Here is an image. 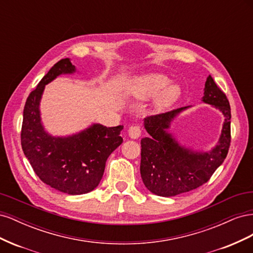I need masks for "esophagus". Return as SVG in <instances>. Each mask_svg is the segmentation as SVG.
<instances>
[{"label":"esophagus","mask_w":253,"mask_h":253,"mask_svg":"<svg viewBox=\"0 0 253 253\" xmlns=\"http://www.w3.org/2000/svg\"><path fill=\"white\" fill-rule=\"evenodd\" d=\"M128 136L132 139H137L141 136V128L138 126H131L128 127Z\"/></svg>","instance_id":"obj_1"}]
</instances>
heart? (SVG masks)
I'll list each match as a JSON object with an SVG mask.
<instances>
[{
	"instance_id": "b5f03b06",
	"label": "heart",
	"mask_w": 253,
	"mask_h": 253,
	"mask_svg": "<svg viewBox=\"0 0 253 253\" xmlns=\"http://www.w3.org/2000/svg\"><path fill=\"white\" fill-rule=\"evenodd\" d=\"M132 94L148 98L158 95L154 100V106L163 111L178 100L181 88L177 83H170V79L160 74H150L138 78L133 87L129 88Z\"/></svg>"
}]
</instances>
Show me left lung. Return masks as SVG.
I'll list each match as a JSON object with an SVG mask.
<instances>
[{
	"mask_svg": "<svg viewBox=\"0 0 253 253\" xmlns=\"http://www.w3.org/2000/svg\"><path fill=\"white\" fill-rule=\"evenodd\" d=\"M203 101L223 113L225 121L218 143L210 152H195L180 145L171 133V122L189 106L144 118L150 137L141 139V178L149 191L170 197L201 187L224 163L231 141V110L228 99L213 78L205 83Z\"/></svg>",
	"mask_w": 253,
	"mask_h": 253,
	"instance_id": "1",
	"label": "left lung"
}]
</instances>
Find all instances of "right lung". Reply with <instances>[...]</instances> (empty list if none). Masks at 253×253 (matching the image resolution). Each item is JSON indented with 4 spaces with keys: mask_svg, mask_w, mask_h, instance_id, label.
Masks as SVG:
<instances>
[{
    "mask_svg": "<svg viewBox=\"0 0 253 253\" xmlns=\"http://www.w3.org/2000/svg\"><path fill=\"white\" fill-rule=\"evenodd\" d=\"M75 65L68 58L60 60L29 94L23 112L21 144L39 178L60 192L85 194L100 182L106 159L122 143L124 126L106 127L94 124L80 133L53 137L44 129L40 101L44 87L59 75L73 74Z\"/></svg>",
    "mask_w": 253,
    "mask_h": 253,
    "instance_id": "1",
    "label": "right lung"
}]
</instances>
